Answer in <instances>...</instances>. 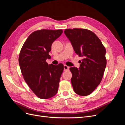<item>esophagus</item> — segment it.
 <instances>
[{
  "label": "esophagus",
  "instance_id": "1",
  "mask_svg": "<svg viewBox=\"0 0 125 125\" xmlns=\"http://www.w3.org/2000/svg\"><path fill=\"white\" fill-rule=\"evenodd\" d=\"M63 69H64V71L69 70V67L68 66H67V65H64Z\"/></svg>",
  "mask_w": 125,
  "mask_h": 125
}]
</instances>
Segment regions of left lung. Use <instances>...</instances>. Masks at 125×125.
<instances>
[{
  "label": "left lung",
  "instance_id": "8db88e82",
  "mask_svg": "<svg viewBox=\"0 0 125 125\" xmlns=\"http://www.w3.org/2000/svg\"><path fill=\"white\" fill-rule=\"evenodd\" d=\"M64 33L75 53L83 57L79 69L70 68L73 90L79 95H88L100 84L103 78L106 66L105 48L99 37L89 30L69 29Z\"/></svg>",
  "mask_w": 125,
  "mask_h": 125
}]
</instances>
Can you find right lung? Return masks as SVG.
Returning <instances> with one entry per match:
<instances>
[{
	"mask_svg": "<svg viewBox=\"0 0 125 125\" xmlns=\"http://www.w3.org/2000/svg\"><path fill=\"white\" fill-rule=\"evenodd\" d=\"M62 30H40L25 41L19 56L21 73L30 88L40 99H47L57 93L63 65H48L52 43L61 35Z\"/></svg>",
	"mask_w": 125,
	"mask_h": 125,
	"instance_id": "right-lung-1",
	"label": "right lung"
}]
</instances>
